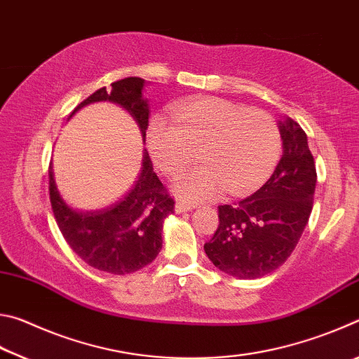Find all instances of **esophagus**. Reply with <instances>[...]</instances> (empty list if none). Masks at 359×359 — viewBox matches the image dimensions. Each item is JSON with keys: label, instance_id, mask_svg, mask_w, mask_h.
<instances>
[{"label": "esophagus", "instance_id": "34e87169", "mask_svg": "<svg viewBox=\"0 0 359 359\" xmlns=\"http://www.w3.org/2000/svg\"><path fill=\"white\" fill-rule=\"evenodd\" d=\"M193 208H194V205L188 204L185 201H177V203H175V212H177V214H182V212H187V210H191Z\"/></svg>", "mask_w": 359, "mask_h": 359}]
</instances>
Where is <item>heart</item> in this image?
I'll return each mask as SVG.
<instances>
[{"instance_id":"obj_1","label":"heart","mask_w":359,"mask_h":359,"mask_svg":"<svg viewBox=\"0 0 359 359\" xmlns=\"http://www.w3.org/2000/svg\"><path fill=\"white\" fill-rule=\"evenodd\" d=\"M171 118L151 120L147 142L158 168L169 177L190 166L198 151L201 166L177 182V191L190 201L214 198L223 188L233 196L257 190L280 160V130L261 109L198 98L174 104Z\"/></svg>"}]
</instances>
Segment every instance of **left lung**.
<instances>
[{
	"label": "left lung",
	"instance_id": "1",
	"mask_svg": "<svg viewBox=\"0 0 359 359\" xmlns=\"http://www.w3.org/2000/svg\"><path fill=\"white\" fill-rule=\"evenodd\" d=\"M283 155L269 180L238 204L218 205V228L204 244L218 269L258 278L293 253L311 217L317 169L307 135L293 118L278 123Z\"/></svg>",
	"mask_w": 359,
	"mask_h": 359
}]
</instances>
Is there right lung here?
<instances>
[{"mask_svg": "<svg viewBox=\"0 0 359 359\" xmlns=\"http://www.w3.org/2000/svg\"><path fill=\"white\" fill-rule=\"evenodd\" d=\"M144 79L126 77L96 90L77 109L95 101H114L125 107L136 120L145 142L149 126V104L142 98ZM71 114V115H72ZM48 191L53 215L65 241L79 258L95 269L109 274H131L150 264L160 253L161 229L165 218L174 212V199L154 172L150 156L144 160L137 180L117 203L101 210H74L63 201L48 166Z\"/></svg>", "mask_w": 359, "mask_h": 359, "instance_id": "1", "label": "right lung"}]
</instances>
